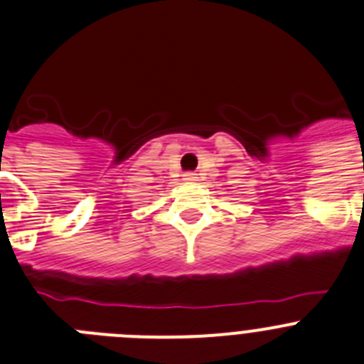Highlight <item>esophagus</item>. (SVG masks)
Here are the masks:
<instances>
[{
    "mask_svg": "<svg viewBox=\"0 0 364 364\" xmlns=\"http://www.w3.org/2000/svg\"><path fill=\"white\" fill-rule=\"evenodd\" d=\"M197 178H198V176L195 175V173H186V175H184L186 182H195V180H197Z\"/></svg>",
    "mask_w": 364,
    "mask_h": 364,
    "instance_id": "1",
    "label": "esophagus"
}]
</instances>
